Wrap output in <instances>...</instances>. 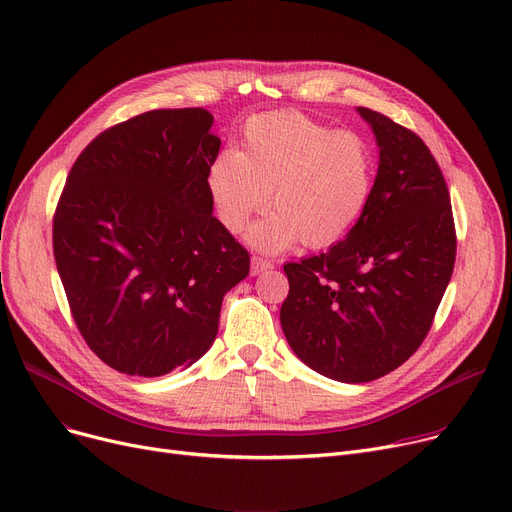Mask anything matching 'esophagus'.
I'll return each mask as SVG.
<instances>
[{
  "instance_id": "34e87169",
  "label": "esophagus",
  "mask_w": 512,
  "mask_h": 512,
  "mask_svg": "<svg viewBox=\"0 0 512 512\" xmlns=\"http://www.w3.org/2000/svg\"><path fill=\"white\" fill-rule=\"evenodd\" d=\"M272 267H274V263L270 259H263V257H257V255L251 259V274L253 276H259L267 270H272Z\"/></svg>"
}]
</instances>
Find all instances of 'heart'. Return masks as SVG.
I'll return each mask as SVG.
<instances>
[{"instance_id":"obj_1","label":"heart","mask_w":512,"mask_h":512,"mask_svg":"<svg viewBox=\"0 0 512 512\" xmlns=\"http://www.w3.org/2000/svg\"><path fill=\"white\" fill-rule=\"evenodd\" d=\"M215 218L238 232L267 201L276 209L255 222L247 240L280 253L303 240L324 249L346 236L371 195L373 151L353 130L280 110L253 116L242 128V151L224 149L205 174Z\"/></svg>"}]
</instances>
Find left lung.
<instances>
[{"label":"left lung","mask_w":512,"mask_h":512,"mask_svg":"<svg viewBox=\"0 0 512 512\" xmlns=\"http://www.w3.org/2000/svg\"><path fill=\"white\" fill-rule=\"evenodd\" d=\"M380 147L357 224L326 253L286 263L284 336L305 365L344 384L378 380L427 336L450 282L456 234L450 195L427 145L357 107Z\"/></svg>","instance_id":"left-lung-1"}]
</instances>
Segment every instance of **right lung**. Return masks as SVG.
Here are the masks:
<instances>
[{
  "mask_svg": "<svg viewBox=\"0 0 512 512\" xmlns=\"http://www.w3.org/2000/svg\"><path fill=\"white\" fill-rule=\"evenodd\" d=\"M203 107L153 110L78 155L53 215L72 317L116 371L157 378L215 340L224 294L249 253L213 218L205 174L220 151Z\"/></svg>",
  "mask_w": 512,
  "mask_h": 512,
  "instance_id": "right-lung-1",
  "label": "right lung"
}]
</instances>
